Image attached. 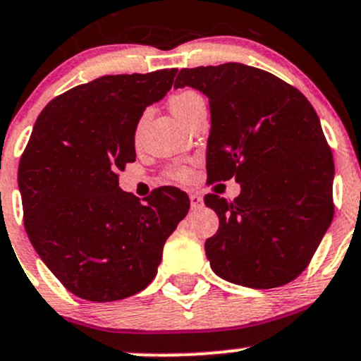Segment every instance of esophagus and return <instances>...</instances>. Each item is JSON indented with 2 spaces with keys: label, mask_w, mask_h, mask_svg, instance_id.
Segmentation results:
<instances>
[{
  "label": "esophagus",
  "mask_w": 361,
  "mask_h": 361,
  "mask_svg": "<svg viewBox=\"0 0 361 361\" xmlns=\"http://www.w3.org/2000/svg\"><path fill=\"white\" fill-rule=\"evenodd\" d=\"M189 201H191V210H200V208H203V197L196 195V192H191V195H189Z\"/></svg>",
  "instance_id": "obj_1"
}]
</instances>
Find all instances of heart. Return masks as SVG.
<instances>
[{
    "label": "heart",
    "mask_w": 361,
    "mask_h": 361,
    "mask_svg": "<svg viewBox=\"0 0 361 361\" xmlns=\"http://www.w3.org/2000/svg\"><path fill=\"white\" fill-rule=\"evenodd\" d=\"M169 104L172 114L184 122L196 108L203 106L204 99L201 98L200 92L192 91V89H182V91H177L176 94L170 96ZM170 177L176 180L185 182L191 179V172H189V169H185V166H177V169L170 170Z\"/></svg>",
    "instance_id": "obj_1"
}]
</instances>
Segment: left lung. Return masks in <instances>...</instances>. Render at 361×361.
<instances>
[{
    "instance_id": "left-lung-1",
    "label": "left lung",
    "mask_w": 361,
    "mask_h": 361,
    "mask_svg": "<svg viewBox=\"0 0 361 361\" xmlns=\"http://www.w3.org/2000/svg\"><path fill=\"white\" fill-rule=\"evenodd\" d=\"M210 102L208 180L235 179L234 201L204 196L220 226L207 239L212 270L232 284L272 289L308 267L334 216V160L308 99L243 63L182 68L176 87Z\"/></svg>"
}]
</instances>
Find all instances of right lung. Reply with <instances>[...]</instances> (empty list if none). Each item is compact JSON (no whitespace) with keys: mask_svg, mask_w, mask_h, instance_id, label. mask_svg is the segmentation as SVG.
Here are the masks:
<instances>
[{"mask_svg":"<svg viewBox=\"0 0 361 361\" xmlns=\"http://www.w3.org/2000/svg\"><path fill=\"white\" fill-rule=\"evenodd\" d=\"M176 73L103 75L56 96L36 120L18 165L24 226L46 267L82 300L106 303L145 289L188 215L180 189L158 188L141 203L117 176L135 161L142 111Z\"/></svg>","mask_w":361,"mask_h":361,"instance_id":"right-lung-1","label":"right lung"}]
</instances>
